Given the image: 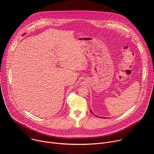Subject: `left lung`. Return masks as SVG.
<instances>
[{
  "label": "left lung",
  "instance_id": "left-lung-1",
  "mask_svg": "<svg viewBox=\"0 0 154 154\" xmlns=\"http://www.w3.org/2000/svg\"><path fill=\"white\" fill-rule=\"evenodd\" d=\"M90 112H91V113H93V112H91V109H90Z\"/></svg>",
  "mask_w": 154,
  "mask_h": 154
}]
</instances>
